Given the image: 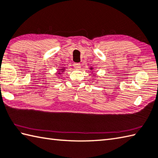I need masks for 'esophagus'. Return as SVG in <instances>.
I'll return each instance as SVG.
<instances>
[{
	"label": "esophagus",
	"mask_w": 158,
	"mask_h": 158,
	"mask_svg": "<svg viewBox=\"0 0 158 158\" xmlns=\"http://www.w3.org/2000/svg\"><path fill=\"white\" fill-rule=\"evenodd\" d=\"M73 67L76 69H80V68H81V64L80 63H74Z\"/></svg>",
	"instance_id": "34e87169"
}]
</instances>
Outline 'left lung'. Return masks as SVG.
<instances>
[{
  "instance_id": "8db88e82",
  "label": "left lung",
  "mask_w": 158,
  "mask_h": 158,
  "mask_svg": "<svg viewBox=\"0 0 158 158\" xmlns=\"http://www.w3.org/2000/svg\"><path fill=\"white\" fill-rule=\"evenodd\" d=\"M90 69L91 70H93L94 69H93V67H90ZM94 76V72H93V76Z\"/></svg>"
}]
</instances>
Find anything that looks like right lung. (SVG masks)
<instances>
[{
	"mask_svg": "<svg viewBox=\"0 0 158 158\" xmlns=\"http://www.w3.org/2000/svg\"><path fill=\"white\" fill-rule=\"evenodd\" d=\"M58 70L57 71V73H56V76H59V75H61V74H62V73L64 72V71H65V69H66V68L65 67H62L61 68V69H58Z\"/></svg>",
	"mask_w": 158,
	"mask_h": 158,
	"instance_id": "add662e5",
	"label": "right lung"
}]
</instances>
